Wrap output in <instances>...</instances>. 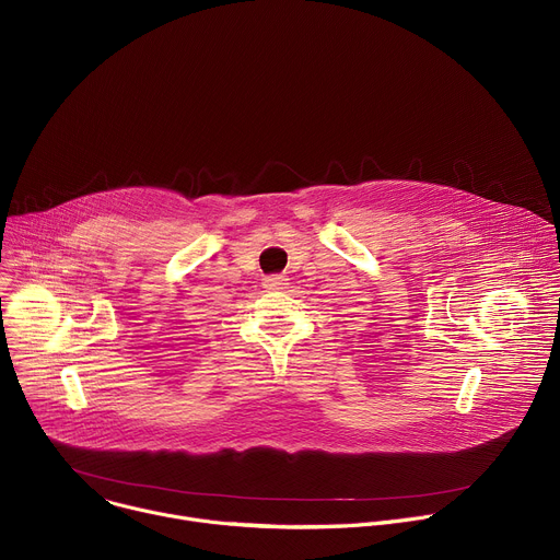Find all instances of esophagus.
I'll list each match as a JSON object with an SVG mask.
<instances>
[{
    "mask_svg": "<svg viewBox=\"0 0 560 560\" xmlns=\"http://www.w3.org/2000/svg\"><path fill=\"white\" fill-rule=\"evenodd\" d=\"M264 285H266L268 290H285V288H288V277H283V275L268 277V279L264 281Z\"/></svg>",
    "mask_w": 560,
    "mask_h": 560,
    "instance_id": "obj_1",
    "label": "esophagus"
}]
</instances>
